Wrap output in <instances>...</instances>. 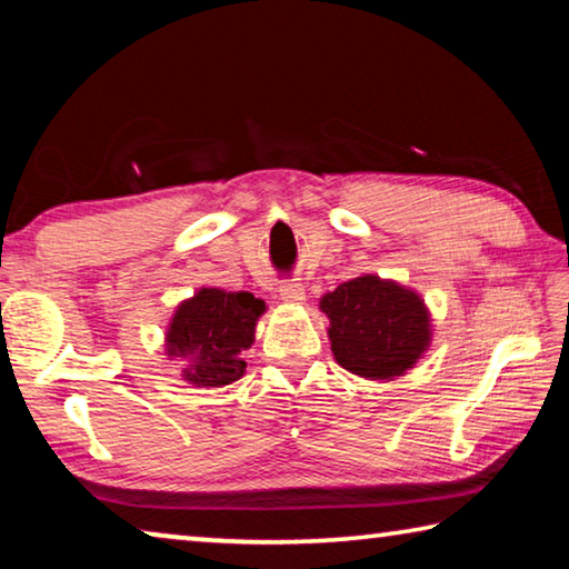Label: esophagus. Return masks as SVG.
Returning <instances> with one entry per match:
<instances>
[{
    "label": "esophagus",
    "instance_id": "esophagus-1",
    "mask_svg": "<svg viewBox=\"0 0 569 569\" xmlns=\"http://www.w3.org/2000/svg\"><path fill=\"white\" fill-rule=\"evenodd\" d=\"M281 298L286 303H303L306 301V288L301 283H283Z\"/></svg>",
    "mask_w": 569,
    "mask_h": 569
}]
</instances>
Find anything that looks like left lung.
I'll return each mask as SVG.
<instances>
[{"instance_id": "left-lung-1", "label": "left lung", "mask_w": 569, "mask_h": 569, "mask_svg": "<svg viewBox=\"0 0 569 569\" xmlns=\"http://www.w3.org/2000/svg\"><path fill=\"white\" fill-rule=\"evenodd\" d=\"M333 359L369 381H393L417 366L431 343V313L423 298L373 273L321 296Z\"/></svg>"}]
</instances>
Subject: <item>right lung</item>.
I'll list each match as a JSON object with an SVG mask.
<instances>
[{"mask_svg":"<svg viewBox=\"0 0 569 569\" xmlns=\"http://www.w3.org/2000/svg\"><path fill=\"white\" fill-rule=\"evenodd\" d=\"M266 308L253 293L223 288H198L186 298L166 331V356L182 361V381L218 389L243 377V351L253 346Z\"/></svg>","mask_w":569,"mask_h":569,"instance_id":"right-lung-1","label":"right lung"}]
</instances>
